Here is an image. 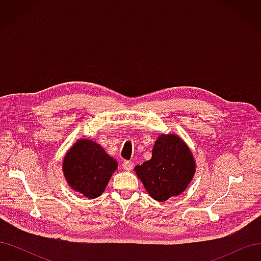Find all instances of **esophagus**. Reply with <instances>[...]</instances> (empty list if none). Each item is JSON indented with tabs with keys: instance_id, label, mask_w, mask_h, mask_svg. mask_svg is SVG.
Instances as JSON below:
<instances>
[{
	"instance_id": "obj_1",
	"label": "esophagus",
	"mask_w": 261,
	"mask_h": 261,
	"mask_svg": "<svg viewBox=\"0 0 261 261\" xmlns=\"http://www.w3.org/2000/svg\"><path fill=\"white\" fill-rule=\"evenodd\" d=\"M122 167L125 171H132L134 165H133V162H130V161H124L123 164H122Z\"/></svg>"
}]
</instances>
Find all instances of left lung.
<instances>
[{"label": "left lung", "mask_w": 261, "mask_h": 261, "mask_svg": "<svg viewBox=\"0 0 261 261\" xmlns=\"http://www.w3.org/2000/svg\"><path fill=\"white\" fill-rule=\"evenodd\" d=\"M134 170L154 200L167 201L187 188L196 172V161L180 137L161 134L153 145L151 159Z\"/></svg>", "instance_id": "8db88e82"}]
</instances>
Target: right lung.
Listing matches in <instances>:
<instances>
[{
    "mask_svg": "<svg viewBox=\"0 0 261 261\" xmlns=\"http://www.w3.org/2000/svg\"><path fill=\"white\" fill-rule=\"evenodd\" d=\"M63 173L75 192L89 199L99 197L117 169V162L98 143L78 139L63 159Z\"/></svg>",
    "mask_w": 261,
    "mask_h": 261,
    "instance_id": "add662e5",
    "label": "right lung"
}]
</instances>
